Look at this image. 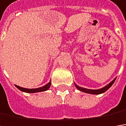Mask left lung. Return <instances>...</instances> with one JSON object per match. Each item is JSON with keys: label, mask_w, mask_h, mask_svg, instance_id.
Masks as SVG:
<instances>
[{"label": "left lung", "mask_w": 126, "mask_h": 126, "mask_svg": "<svg viewBox=\"0 0 126 126\" xmlns=\"http://www.w3.org/2000/svg\"><path fill=\"white\" fill-rule=\"evenodd\" d=\"M115 80V78L113 79L109 84H108L107 85H106L105 87L102 88H100V89H98V90H92V89H88V88H82V87H80L77 85L76 83H75V85L76 87L78 88V90H80V91H83V92L86 93H91V94H95V95H98V94H100V93H103L106 92L107 91L108 89H109L111 85L113 84L114 81Z\"/></svg>", "instance_id": "1"}]
</instances>
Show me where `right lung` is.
<instances>
[{
    "mask_svg": "<svg viewBox=\"0 0 126 126\" xmlns=\"http://www.w3.org/2000/svg\"><path fill=\"white\" fill-rule=\"evenodd\" d=\"M51 85V81H50L48 83H47L46 85H45L43 87H40V88H31V89H29V88H22V87H20L18 85H16V87L17 88H18L20 91H23V92L25 93H38V92H41V91H47L48 88H50V86Z\"/></svg>",
    "mask_w": 126,
    "mask_h": 126,
    "instance_id": "right-lung-1",
    "label": "right lung"
}]
</instances>
